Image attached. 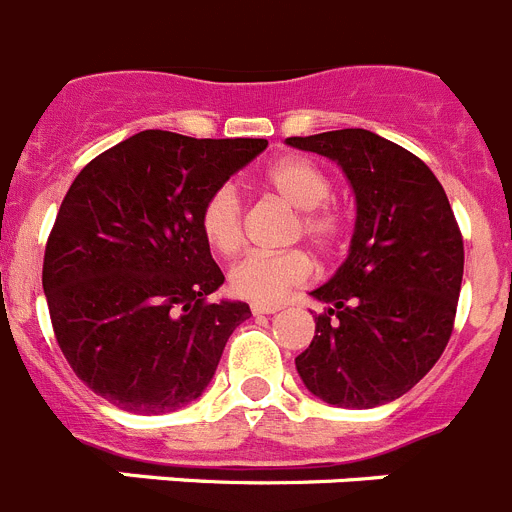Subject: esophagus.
Returning a JSON list of instances; mask_svg holds the SVG:
<instances>
[{
  "mask_svg": "<svg viewBox=\"0 0 512 512\" xmlns=\"http://www.w3.org/2000/svg\"><path fill=\"white\" fill-rule=\"evenodd\" d=\"M279 310H282L279 305H251L253 315H274V312H279Z\"/></svg>",
  "mask_w": 512,
  "mask_h": 512,
  "instance_id": "34e87169",
  "label": "esophagus"
}]
</instances>
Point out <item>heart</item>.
<instances>
[{"instance_id":"1","label":"heart","mask_w":512,"mask_h":512,"mask_svg":"<svg viewBox=\"0 0 512 512\" xmlns=\"http://www.w3.org/2000/svg\"><path fill=\"white\" fill-rule=\"evenodd\" d=\"M264 184L277 192L289 207L302 212V233L318 246H330L341 235L343 220L328 210L330 179L305 158H282L264 171ZM207 246L220 256H233L243 246V207L235 187L215 189L200 215ZM312 261L302 251H253L230 269L228 282L235 295L253 305H274L295 287L307 282Z\"/></svg>"}]
</instances>
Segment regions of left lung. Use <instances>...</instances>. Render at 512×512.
<instances>
[{
    "mask_svg": "<svg viewBox=\"0 0 512 512\" xmlns=\"http://www.w3.org/2000/svg\"><path fill=\"white\" fill-rule=\"evenodd\" d=\"M336 161L354 189L348 256L310 297L315 338L295 359L307 390L336 408H377L410 392L454 328L464 241L433 171L372 130L287 138Z\"/></svg>",
    "mask_w": 512,
    "mask_h": 512,
    "instance_id": "left-lung-1",
    "label": "left lung"
}]
</instances>
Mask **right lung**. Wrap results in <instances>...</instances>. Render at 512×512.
<instances>
[{"label":"right lung","instance_id":"right-lung-1","mask_svg":"<svg viewBox=\"0 0 512 512\" xmlns=\"http://www.w3.org/2000/svg\"><path fill=\"white\" fill-rule=\"evenodd\" d=\"M269 146L143 130L99 153L61 202L43 292L63 356L115 408H187L251 307L207 302L225 277L200 228L205 202Z\"/></svg>","mask_w":512,"mask_h":512}]
</instances>
